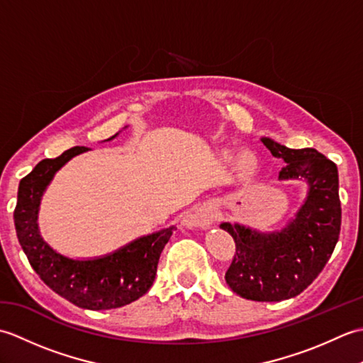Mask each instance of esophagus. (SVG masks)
<instances>
[{
	"mask_svg": "<svg viewBox=\"0 0 363 363\" xmlns=\"http://www.w3.org/2000/svg\"><path fill=\"white\" fill-rule=\"evenodd\" d=\"M215 218H217V211L212 203H204L194 207L186 217L182 220V225L186 228H201L207 229L213 225Z\"/></svg>",
	"mask_w": 363,
	"mask_h": 363,
	"instance_id": "1",
	"label": "esophagus"
}]
</instances>
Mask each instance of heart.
<instances>
[{
    "instance_id": "1",
    "label": "heart",
    "mask_w": 363,
    "mask_h": 363,
    "mask_svg": "<svg viewBox=\"0 0 363 363\" xmlns=\"http://www.w3.org/2000/svg\"><path fill=\"white\" fill-rule=\"evenodd\" d=\"M225 159H226L228 162H234V160H237L235 154H234V152H230V151H225ZM240 164H242L243 167H246V165L250 164V160L246 159V156H243V157L240 159Z\"/></svg>"
}]
</instances>
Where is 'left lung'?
Segmentation results:
<instances>
[{"label": "left lung", "mask_w": 363, "mask_h": 363, "mask_svg": "<svg viewBox=\"0 0 363 363\" xmlns=\"http://www.w3.org/2000/svg\"><path fill=\"white\" fill-rule=\"evenodd\" d=\"M260 142L284 160L279 181L307 184L304 201L287 225L269 233L240 223H221L220 228L235 242L225 276L230 290L245 299L273 303L295 298L321 273L338 242L342 207L333 160L313 148L291 150L269 137Z\"/></svg>", "instance_id": "8db88e82"}]
</instances>
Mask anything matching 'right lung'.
Segmentation results:
<instances>
[{"mask_svg":"<svg viewBox=\"0 0 363 363\" xmlns=\"http://www.w3.org/2000/svg\"><path fill=\"white\" fill-rule=\"evenodd\" d=\"M117 135L107 138V142ZM89 150L86 146H74L56 159L38 162L33 172L20 181L13 223L30 267L52 291L81 309H117L142 298L151 289L160 252L176 226L142 235L98 257L73 259L54 250L38 228L43 194L68 160Z\"/></svg>","mask_w":363,"mask_h":363,"instance_id":"1","label":"right lung"}]
</instances>
